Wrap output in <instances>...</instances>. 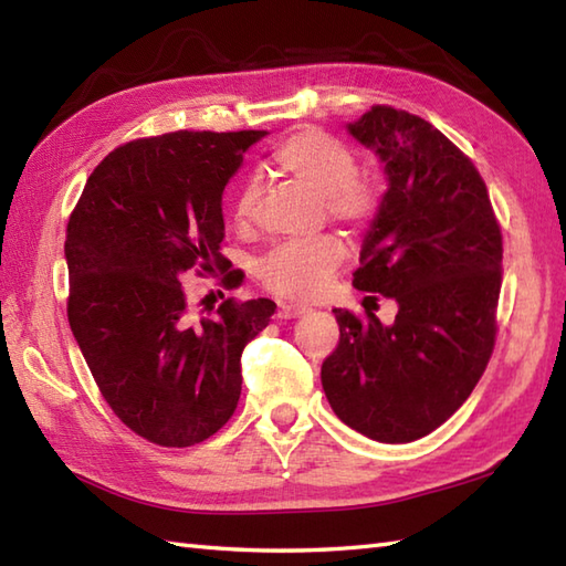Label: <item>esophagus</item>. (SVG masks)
<instances>
[{"label": "esophagus", "mask_w": 566, "mask_h": 566, "mask_svg": "<svg viewBox=\"0 0 566 566\" xmlns=\"http://www.w3.org/2000/svg\"><path fill=\"white\" fill-rule=\"evenodd\" d=\"M308 311V306H304V304H280V311H276V316L280 318H296V316H302V314H306Z\"/></svg>", "instance_id": "obj_1"}]
</instances>
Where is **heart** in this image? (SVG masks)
I'll use <instances>...</instances> for the list:
<instances>
[{"label":"heart","instance_id":"heart-1","mask_svg":"<svg viewBox=\"0 0 566 566\" xmlns=\"http://www.w3.org/2000/svg\"><path fill=\"white\" fill-rule=\"evenodd\" d=\"M272 167L296 185L326 199L328 211L343 221H365L375 209L371 189L355 179L357 163L350 148L321 130H298L272 153ZM258 179L240 187L233 216L238 223L250 219L258 201ZM345 248L335 235L286 240L276 245L260 264V274L272 292L306 298L318 294L331 282L343 262Z\"/></svg>","mask_w":566,"mask_h":566}]
</instances>
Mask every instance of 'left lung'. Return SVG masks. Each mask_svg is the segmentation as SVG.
<instances>
[{
  "instance_id": "1",
  "label": "left lung",
  "mask_w": 566,
  "mask_h": 566,
  "mask_svg": "<svg viewBox=\"0 0 566 566\" xmlns=\"http://www.w3.org/2000/svg\"><path fill=\"white\" fill-rule=\"evenodd\" d=\"M384 165L387 191L353 284L394 298V323L333 308L340 343L321 367L345 426L379 442L440 428L482 379L496 338L501 228L484 179L420 116L371 106L347 124Z\"/></svg>"
}]
</instances>
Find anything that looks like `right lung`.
I'll use <instances>...</instances> for the list:
<instances>
[{
    "label": "right lung",
    "instance_id": "obj_1",
    "mask_svg": "<svg viewBox=\"0 0 566 566\" xmlns=\"http://www.w3.org/2000/svg\"><path fill=\"white\" fill-rule=\"evenodd\" d=\"M264 130H175L97 165L67 223V321L94 381L136 436L189 448L240 399V355L268 328L270 298L189 306L182 280L219 276L223 189ZM226 286H238L233 272Z\"/></svg>",
    "mask_w": 566,
    "mask_h": 566
}]
</instances>
